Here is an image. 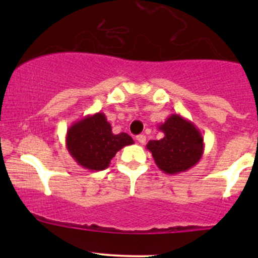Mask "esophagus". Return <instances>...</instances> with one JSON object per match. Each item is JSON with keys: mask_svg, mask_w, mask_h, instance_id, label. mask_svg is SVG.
Instances as JSON below:
<instances>
[{"mask_svg": "<svg viewBox=\"0 0 258 258\" xmlns=\"http://www.w3.org/2000/svg\"><path fill=\"white\" fill-rule=\"evenodd\" d=\"M137 142L139 144H142V146H143L144 143H146V141H147V138H146V136L144 135H139V136H137Z\"/></svg>", "mask_w": 258, "mask_h": 258, "instance_id": "34e87169", "label": "esophagus"}]
</instances>
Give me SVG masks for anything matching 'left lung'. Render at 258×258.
Wrapping results in <instances>:
<instances>
[{"label":"left lung","mask_w":258,"mask_h":258,"mask_svg":"<svg viewBox=\"0 0 258 258\" xmlns=\"http://www.w3.org/2000/svg\"><path fill=\"white\" fill-rule=\"evenodd\" d=\"M158 128L164 133V137L148 142L147 149L162 172H184L200 161L205 147L204 137L190 120L179 114H171Z\"/></svg>","instance_id":"left-lung-1"}]
</instances>
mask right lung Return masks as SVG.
<instances>
[{
    "label": "right lung",
    "mask_w": 258,
    "mask_h": 258,
    "mask_svg": "<svg viewBox=\"0 0 258 258\" xmlns=\"http://www.w3.org/2000/svg\"><path fill=\"white\" fill-rule=\"evenodd\" d=\"M135 143L125 132L114 135L103 112L87 115L68 128L65 144L72 158L84 168L105 170L115 154Z\"/></svg>",
    "instance_id": "obj_1"
}]
</instances>
